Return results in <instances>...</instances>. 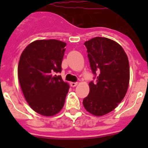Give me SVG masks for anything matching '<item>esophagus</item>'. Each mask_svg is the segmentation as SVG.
I'll use <instances>...</instances> for the list:
<instances>
[{
	"label": "esophagus",
	"instance_id": "esophagus-1",
	"mask_svg": "<svg viewBox=\"0 0 148 148\" xmlns=\"http://www.w3.org/2000/svg\"><path fill=\"white\" fill-rule=\"evenodd\" d=\"M77 85V82H71V87H76Z\"/></svg>",
	"mask_w": 148,
	"mask_h": 148
}]
</instances>
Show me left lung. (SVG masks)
Masks as SVG:
<instances>
[{"instance_id": "1", "label": "left lung", "mask_w": 148, "mask_h": 148, "mask_svg": "<svg viewBox=\"0 0 148 148\" xmlns=\"http://www.w3.org/2000/svg\"><path fill=\"white\" fill-rule=\"evenodd\" d=\"M94 80L84 107L95 116L112 111L126 95L130 80L128 58L119 44L106 38H92L84 43Z\"/></svg>"}]
</instances>
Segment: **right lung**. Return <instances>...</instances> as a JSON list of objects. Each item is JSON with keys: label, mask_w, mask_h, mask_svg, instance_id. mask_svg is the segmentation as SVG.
I'll use <instances>...</instances> for the list:
<instances>
[{"label": "right lung", "mask_w": 148, "mask_h": 148, "mask_svg": "<svg viewBox=\"0 0 148 148\" xmlns=\"http://www.w3.org/2000/svg\"><path fill=\"white\" fill-rule=\"evenodd\" d=\"M66 43L58 40H35L22 52L18 79L22 92L32 109L44 116H53L64 107L69 90L60 75Z\"/></svg>", "instance_id": "right-lung-1"}]
</instances>
